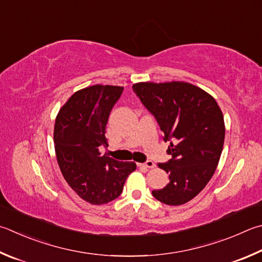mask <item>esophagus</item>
<instances>
[{"label": "esophagus", "mask_w": 262, "mask_h": 262, "mask_svg": "<svg viewBox=\"0 0 262 262\" xmlns=\"http://www.w3.org/2000/svg\"><path fill=\"white\" fill-rule=\"evenodd\" d=\"M139 166H141V167H144V168H154L156 165L152 160H147L143 164H139Z\"/></svg>", "instance_id": "34e87169"}]
</instances>
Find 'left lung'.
Segmentation results:
<instances>
[{"mask_svg": "<svg viewBox=\"0 0 262 262\" xmlns=\"http://www.w3.org/2000/svg\"><path fill=\"white\" fill-rule=\"evenodd\" d=\"M133 90L170 142L172 158L158 164L169 183L152 194L166 205L188 203L206 187L220 160L226 132L220 107L210 94L187 82H140Z\"/></svg>", "mask_w": 262, "mask_h": 262, "instance_id": "1", "label": "left lung"}]
</instances>
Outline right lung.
I'll list each match as a JSON object with an SVG mask.
<instances>
[{
	"label": "right lung",
	"instance_id": "obj_1",
	"mask_svg": "<svg viewBox=\"0 0 262 262\" xmlns=\"http://www.w3.org/2000/svg\"><path fill=\"white\" fill-rule=\"evenodd\" d=\"M123 87L95 84L74 93L56 118L54 142L60 172L79 197L102 205L120 196L133 161H118L101 155L107 146L108 116Z\"/></svg>",
	"mask_w": 262,
	"mask_h": 262
}]
</instances>
